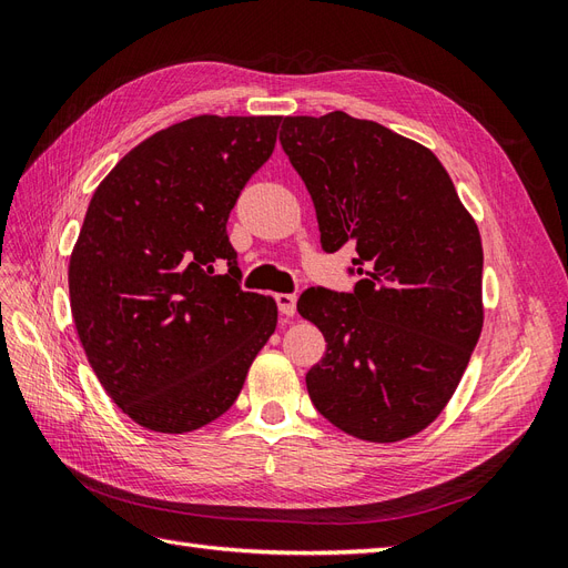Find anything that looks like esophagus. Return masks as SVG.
<instances>
[{
    "label": "esophagus",
    "mask_w": 568,
    "mask_h": 568,
    "mask_svg": "<svg viewBox=\"0 0 568 568\" xmlns=\"http://www.w3.org/2000/svg\"><path fill=\"white\" fill-rule=\"evenodd\" d=\"M274 301H277V307L280 313L286 315V317H294L296 315V294H274Z\"/></svg>",
    "instance_id": "1"
}]
</instances>
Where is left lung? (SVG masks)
<instances>
[{
    "instance_id": "1",
    "label": "left lung",
    "mask_w": 568,
    "mask_h": 568,
    "mask_svg": "<svg viewBox=\"0 0 568 568\" xmlns=\"http://www.w3.org/2000/svg\"><path fill=\"white\" fill-rule=\"evenodd\" d=\"M280 142L322 248L353 244L363 277L353 294L313 286L298 298L326 341L305 374L311 400L359 440L415 436L453 398L484 326L476 222L434 151L374 120L288 115Z\"/></svg>"
}]
</instances>
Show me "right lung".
Returning a JSON list of instances; mask_svg holds the SVG:
<instances>
[{
	"label": "right lung",
	"instance_id": "obj_1",
	"mask_svg": "<svg viewBox=\"0 0 568 568\" xmlns=\"http://www.w3.org/2000/svg\"><path fill=\"white\" fill-rule=\"evenodd\" d=\"M280 123L182 120L125 153L90 201L68 265L75 329L111 400L149 432L225 415L277 326V303L239 286L227 217Z\"/></svg>",
	"mask_w": 568,
	"mask_h": 568
}]
</instances>
